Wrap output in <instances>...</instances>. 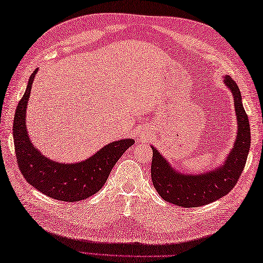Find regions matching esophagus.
Masks as SVG:
<instances>
[{
  "instance_id": "34e87169",
  "label": "esophagus",
  "mask_w": 263,
  "mask_h": 263,
  "mask_svg": "<svg viewBox=\"0 0 263 263\" xmlns=\"http://www.w3.org/2000/svg\"><path fill=\"white\" fill-rule=\"evenodd\" d=\"M141 137H143V138H144V137H146V135H143V133H142V135H141Z\"/></svg>"
}]
</instances>
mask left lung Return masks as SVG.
<instances>
[{
  "mask_svg": "<svg viewBox=\"0 0 263 263\" xmlns=\"http://www.w3.org/2000/svg\"><path fill=\"white\" fill-rule=\"evenodd\" d=\"M224 85L230 89L234 98L237 133L233 148L221 165L198 174H189L177 171L157 148L152 146V181L156 191L167 202L183 208L214 202L231 192L242 174L251 144L249 117L243 107L241 91L236 82L230 76H225Z\"/></svg>",
  "mask_w": 263,
  "mask_h": 263,
  "instance_id": "left-lung-1",
  "label": "left lung"
}]
</instances>
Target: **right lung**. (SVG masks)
<instances>
[{
    "mask_svg": "<svg viewBox=\"0 0 263 263\" xmlns=\"http://www.w3.org/2000/svg\"><path fill=\"white\" fill-rule=\"evenodd\" d=\"M37 71L28 80L14 114L13 141L20 172L30 185L49 198L66 202L87 199L104 186L111 168L135 140L122 139L109 142L79 163H59L46 157L32 144L26 124L27 105Z\"/></svg>",
    "mask_w": 263,
    "mask_h": 263,
    "instance_id": "1",
    "label": "right lung"
}]
</instances>
